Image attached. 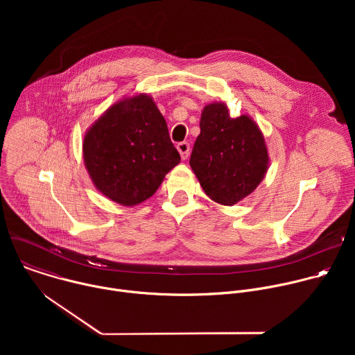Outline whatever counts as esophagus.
<instances>
[{"mask_svg": "<svg viewBox=\"0 0 355 355\" xmlns=\"http://www.w3.org/2000/svg\"><path fill=\"white\" fill-rule=\"evenodd\" d=\"M177 150L180 151L181 159H182V160H187V157L189 156V143H187V141H180V143L177 144Z\"/></svg>", "mask_w": 355, "mask_h": 355, "instance_id": "obj_1", "label": "esophagus"}]
</instances>
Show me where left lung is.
Wrapping results in <instances>:
<instances>
[{
	"label": "left lung",
	"mask_w": 355,
	"mask_h": 355,
	"mask_svg": "<svg viewBox=\"0 0 355 355\" xmlns=\"http://www.w3.org/2000/svg\"><path fill=\"white\" fill-rule=\"evenodd\" d=\"M199 128L189 166L212 200L232 207L267 174L270 157L263 132L248 115L232 118L225 103L205 105Z\"/></svg>",
	"instance_id": "obj_1"
}]
</instances>
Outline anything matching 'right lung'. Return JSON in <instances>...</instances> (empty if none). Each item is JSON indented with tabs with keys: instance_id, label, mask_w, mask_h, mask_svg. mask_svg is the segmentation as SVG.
<instances>
[{
	"instance_id": "1",
	"label": "right lung",
	"mask_w": 355,
	"mask_h": 355,
	"mask_svg": "<svg viewBox=\"0 0 355 355\" xmlns=\"http://www.w3.org/2000/svg\"><path fill=\"white\" fill-rule=\"evenodd\" d=\"M83 157L95 188L123 207L148 199L181 160L147 94L125 96L101 115L84 135Z\"/></svg>"
}]
</instances>
